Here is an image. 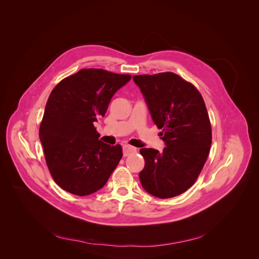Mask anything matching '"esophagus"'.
Masks as SVG:
<instances>
[{"label": "esophagus", "mask_w": 259, "mask_h": 259, "mask_svg": "<svg viewBox=\"0 0 259 259\" xmlns=\"http://www.w3.org/2000/svg\"><path fill=\"white\" fill-rule=\"evenodd\" d=\"M137 151V148L132 147V146H128V145H124L122 147V152H123V156H127L132 153H135Z\"/></svg>", "instance_id": "1"}]
</instances>
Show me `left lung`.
Masks as SVG:
<instances>
[{
	"instance_id": "8db88e82",
	"label": "left lung",
	"mask_w": 259,
	"mask_h": 259,
	"mask_svg": "<svg viewBox=\"0 0 259 259\" xmlns=\"http://www.w3.org/2000/svg\"><path fill=\"white\" fill-rule=\"evenodd\" d=\"M165 144L162 152L142 148L140 181L149 194L169 198L194 184L209 153L211 125L197 89L174 73L134 75Z\"/></svg>"
}]
</instances>
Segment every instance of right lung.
<instances>
[{"mask_svg":"<svg viewBox=\"0 0 259 259\" xmlns=\"http://www.w3.org/2000/svg\"><path fill=\"white\" fill-rule=\"evenodd\" d=\"M131 77L83 69L52 91L38 136L49 170L63 189L84 196L107 184L122 148L100 141L94 122L106 114L113 95Z\"/></svg>","mask_w":259,"mask_h":259,"instance_id":"1","label":"right lung"}]
</instances>
